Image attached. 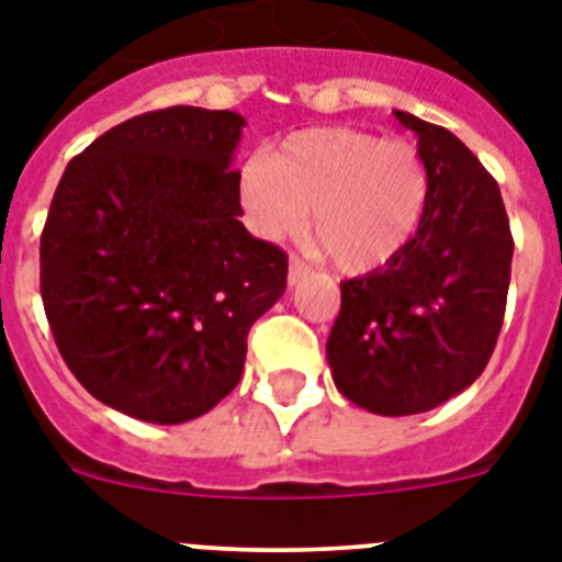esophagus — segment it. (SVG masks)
Wrapping results in <instances>:
<instances>
[{
  "label": "esophagus",
  "mask_w": 562,
  "mask_h": 562,
  "mask_svg": "<svg viewBox=\"0 0 562 562\" xmlns=\"http://www.w3.org/2000/svg\"><path fill=\"white\" fill-rule=\"evenodd\" d=\"M308 274H311L308 262L300 260V257H291V260H288V285H296V282H302Z\"/></svg>",
  "instance_id": "esophagus-1"
}]
</instances>
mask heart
I'll return each mask as SVG.
<instances>
[{
  "instance_id": "b5f03b06",
  "label": "heart",
  "mask_w": 562,
  "mask_h": 562,
  "mask_svg": "<svg viewBox=\"0 0 562 562\" xmlns=\"http://www.w3.org/2000/svg\"><path fill=\"white\" fill-rule=\"evenodd\" d=\"M429 172L407 140L362 130H308L240 175V206L254 232L282 240L302 232L341 271H370L416 237Z\"/></svg>"
}]
</instances>
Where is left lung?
<instances>
[{
	"label": "left lung",
	"instance_id": "obj_1",
	"mask_svg": "<svg viewBox=\"0 0 562 562\" xmlns=\"http://www.w3.org/2000/svg\"><path fill=\"white\" fill-rule=\"evenodd\" d=\"M393 115L418 135L427 212L402 254L341 282L328 364L341 396L368 413L413 416L484 373L504 325L515 243L481 160L450 130Z\"/></svg>",
	"mask_w": 562,
	"mask_h": 562
}]
</instances>
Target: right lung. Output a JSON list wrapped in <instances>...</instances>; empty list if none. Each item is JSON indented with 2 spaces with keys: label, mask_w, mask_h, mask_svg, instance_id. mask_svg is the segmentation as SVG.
Here are the masks:
<instances>
[{
  "label": "right lung",
  "mask_w": 562,
  "mask_h": 562,
  "mask_svg": "<svg viewBox=\"0 0 562 562\" xmlns=\"http://www.w3.org/2000/svg\"><path fill=\"white\" fill-rule=\"evenodd\" d=\"M246 119L169 106L135 115L67 164L42 232V302L87 393L183 424L243 375L248 330L285 291L288 257L237 217Z\"/></svg>",
  "instance_id": "right-lung-1"
}]
</instances>
